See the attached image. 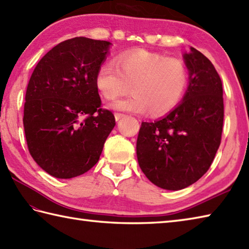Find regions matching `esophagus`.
<instances>
[{
  "mask_svg": "<svg viewBox=\"0 0 249 249\" xmlns=\"http://www.w3.org/2000/svg\"><path fill=\"white\" fill-rule=\"evenodd\" d=\"M114 116H115V120H116V121H119V120H121L122 118H124L125 114H123V113H119V112H116V113L114 114Z\"/></svg>",
  "mask_w": 249,
  "mask_h": 249,
  "instance_id": "obj_1",
  "label": "esophagus"
}]
</instances>
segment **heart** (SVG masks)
Wrapping results in <instances>:
<instances>
[{"label":"heart","mask_w":249,"mask_h":249,"mask_svg":"<svg viewBox=\"0 0 249 249\" xmlns=\"http://www.w3.org/2000/svg\"><path fill=\"white\" fill-rule=\"evenodd\" d=\"M188 68L181 59L160 53L137 50L122 53L116 65L105 62L96 74V85L106 99L127 92L134 95L112 102L116 110L164 115L176 107L186 92Z\"/></svg>","instance_id":"heart-1"}]
</instances>
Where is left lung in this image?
Returning a JSON list of instances; mask_svg holds the SVG:
<instances>
[{
    "label": "left lung",
    "instance_id": "obj_1",
    "mask_svg": "<svg viewBox=\"0 0 249 249\" xmlns=\"http://www.w3.org/2000/svg\"><path fill=\"white\" fill-rule=\"evenodd\" d=\"M183 57L190 76L181 104L163 119L142 122L137 138L141 170L155 186L174 191L209 169L223 126L222 82L215 67L193 47Z\"/></svg>",
    "mask_w": 249,
    "mask_h": 249
}]
</instances>
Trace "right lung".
Segmentation results:
<instances>
[{"label":"right lung","instance_id":"obj_1","mask_svg":"<svg viewBox=\"0 0 249 249\" xmlns=\"http://www.w3.org/2000/svg\"><path fill=\"white\" fill-rule=\"evenodd\" d=\"M109 45L84 36L63 41L43 56L29 80L22 119L28 149L53 177L89 170L114 127L96 85Z\"/></svg>","mask_w":249,"mask_h":249}]
</instances>
